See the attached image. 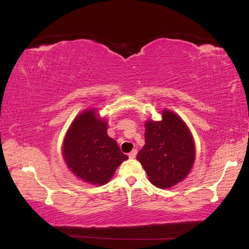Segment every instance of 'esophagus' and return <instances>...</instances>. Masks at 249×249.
<instances>
[{"instance_id":"obj_1","label":"esophagus","mask_w":249,"mask_h":249,"mask_svg":"<svg viewBox=\"0 0 249 249\" xmlns=\"http://www.w3.org/2000/svg\"><path fill=\"white\" fill-rule=\"evenodd\" d=\"M136 156H137V149H134V151L130 152V153L128 154V157H129L130 159H135Z\"/></svg>"}]
</instances>
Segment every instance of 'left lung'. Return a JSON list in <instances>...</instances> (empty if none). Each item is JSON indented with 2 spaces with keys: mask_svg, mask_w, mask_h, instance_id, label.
Segmentation results:
<instances>
[{
  "mask_svg": "<svg viewBox=\"0 0 249 249\" xmlns=\"http://www.w3.org/2000/svg\"><path fill=\"white\" fill-rule=\"evenodd\" d=\"M161 114L160 121H145V145L137 160L155 187L169 189L189 175L196 149L184 121L169 109H163Z\"/></svg>",
  "mask_w": 249,
  "mask_h": 249,
  "instance_id": "left-lung-1",
  "label": "left lung"
}]
</instances>
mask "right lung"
<instances>
[{
	"instance_id": "right-lung-1",
	"label": "right lung",
	"mask_w": 249,
	"mask_h": 249,
	"mask_svg": "<svg viewBox=\"0 0 249 249\" xmlns=\"http://www.w3.org/2000/svg\"><path fill=\"white\" fill-rule=\"evenodd\" d=\"M107 125L96 109H85L73 120L62 142L68 169L80 180L95 186L107 183L118 166L128 159L107 135Z\"/></svg>"
}]
</instances>
